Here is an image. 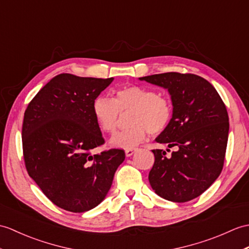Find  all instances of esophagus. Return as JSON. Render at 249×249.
<instances>
[{"mask_svg":"<svg viewBox=\"0 0 249 249\" xmlns=\"http://www.w3.org/2000/svg\"><path fill=\"white\" fill-rule=\"evenodd\" d=\"M137 151L136 148H130V149H126L125 151V155H126V157H130V156H132L135 154V152Z\"/></svg>","mask_w":249,"mask_h":249,"instance_id":"esophagus-1","label":"esophagus"}]
</instances>
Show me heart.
<instances>
[{"mask_svg": "<svg viewBox=\"0 0 249 249\" xmlns=\"http://www.w3.org/2000/svg\"><path fill=\"white\" fill-rule=\"evenodd\" d=\"M128 115L126 130L110 139L112 146L130 149L145 140L147 134L157 136L169 126L173 108L169 98L147 87L128 86L113 92V97L98 96L93 102V114L105 132L114 134L122 115Z\"/></svg>", "mask_w": 249, "mask_h": 249, "instance_id": "obj_1", "label": "heart"}]
</instances>
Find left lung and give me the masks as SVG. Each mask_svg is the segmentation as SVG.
Masks as SVG:
<instances>
[{
	"instance_id": "left-lung-1",
	"label": "left lung",
	"mask_w": 249,
	"mask_h": 249,
	"mask_svg": "<svg viewBox=\"0 0 249 249\" xmlns=\"http://www.w3.org/2000/svg\"><path fill=\"white\" fill-rule=\"evenodd\" d=\"M139 79L166 89L173 105L171 122L155 141L176 149L171 156L154 149L149 183L166 200L194 199L223 170L229 132L226 106L214 87L197 75L169 72Z\"/></svg>"
}]
</instances>
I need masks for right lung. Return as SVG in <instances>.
I'll list each match as a JSON object with an SVG mask.
<instances>
[{"label":"right lung","mask_w":249,"mask_h":249,"mask_svg":"<svg viewBox=\"0 0 249 249\" xmlns=\"http://www.w3.org/2000/svg\"><path fill=\"white\" fill-rule=\"evenodd\" d=\"M112 80L59 74L25 110L22 143L28 175L61 209L80 213L100 205L125 159L122 149L90 154L104 143L93 102Z\"/></svg>","instance_id":"right-lung-1"}]
</instances>
